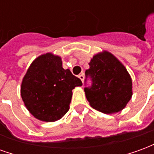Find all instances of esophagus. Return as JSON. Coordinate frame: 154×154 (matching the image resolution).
Returning <instances> with one entry per match:
<instances>
[{"instance_id":"1","label":"esophagus","mask_w":154,"mask_h":154,"mask_svg":"<svg viewBox=\"0 0 154 154\" xmlns=\"http://www.w3.org/2000/svg\"><path fill=\"white\" fill-rule=\"evenodd\" d=\"M78 77L80 78L81 81H82V82H83V80H84V76H83V74H80V75L78 76Z\"/></svg>"}]
</instances>
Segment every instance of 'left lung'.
<instances>
[{"label":"left lung","instance_id":"obj_1","mask_svg":"<svg viewBox=\"0 0 154 154\" xmlns=\"http://www.w3.org/2000/svg\"><path fill=\"white\" fill-rule=\"evenodd\" d=\"M86 71L91 86L85 87L91 106L102 113L119 112L126 106L133 95L132 79L125 67L107 51L94 55Z\"/></svg>","mask_w":154,"mask_h":154}]
</instances>
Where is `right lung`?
<instances>
[{
  "instance_id": "right-lung-1",
  "label": "right lung",
  "mask_w": 154,
  "mask_h": 154,
  "mask_svg": "<svg viewBox=\"0 0 154 154\" xmlns=\"http://www.w3.org/2000/svg\"><path fill=\"white\" fill-rule=\"evenodd\" d=\"M82 85L69 69H63L59 56L51 53L35 58L23 78L20 95L36 119L54 122L69 110L72 89Z\"/></svg>"
}]
</instances>
